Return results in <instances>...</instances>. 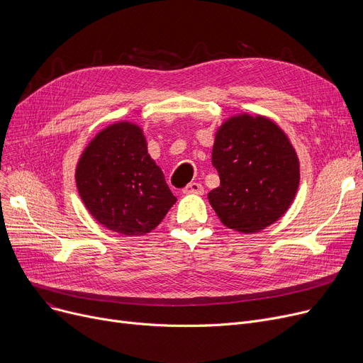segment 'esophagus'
<instances>
[{"label": "esophagus", "instance_id": "1", "mask_svg": "<svg viewBox=\"0 0 363 363\" xmlns=\"http://www.w3.org/2000/svg\"><path fill=\"white\" fill-rule=\"evenodd\" d=\"M184 193H185V194H197V196H203L204 189H203L201 184H199V182H191V184H188V185L184 188Z\"/></svg>", "mask_w": 363, "mask_h": 363}]
</instances>
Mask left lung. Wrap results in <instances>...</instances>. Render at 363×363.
Instances as JSON below:
<instances>
[{"mask_svg":"<svg viewBox=\"0 0 363 363\" xmlns=\"http://www.w3.org/2000/svg\"><path fill=\"white\" fill-rule=\"evenodd\" d=\"M220 185L207 194L220 222L241 234L275 223L293 204L300 163L290 138L272 119L240 113L216 130L212 150Z\"/></svg>","mask_w":363,"mask_h":363,"instance_id":"obj_1","label":"left lung"}]
</instances>
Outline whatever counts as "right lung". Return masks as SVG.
I'll use <instances>...</instances> for the list:
<instances>
[{
	"mask_svg": "<svg viewBox=\"0 0 363 363\" xmlns=\"http://www.w3.org/2000/svg\"><path fill=\"white\" fill-rule=\"evenodd\" d=\"M74 178L91 216L128 237L151 233L177 203L148 155L144 130L126 121L106 126L89 141Z\"/></svg>",
	"mask_w": 363,
	"mask_h": 363,
	"instance_id": "1",
	"label": "right lung"
}]
</instances>
